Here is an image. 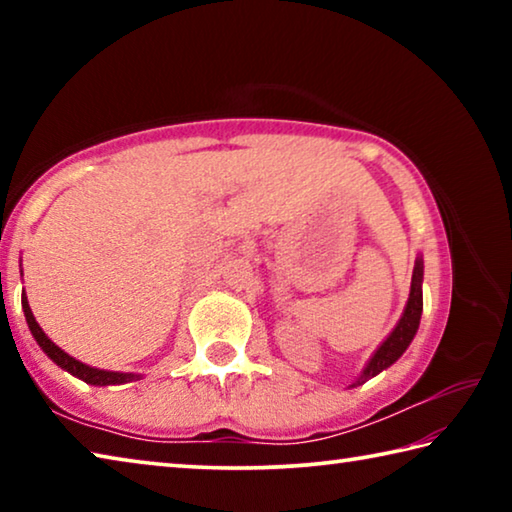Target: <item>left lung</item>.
<instances>
[{
	"instance_id": "1",
	"label": "left lung",
	"mask_w": 512,
	"mask_h": 512,
	"mask_svg": "<svg viewBox=\"0 0 512 512\" xmlns=\"http://www.w3.org/2000/svg\"><path fill=\"white\" fill-rule=\"evenodd\" d=\"M420 316H422V259L415 262L413 268V280H411V293H409V302H406V309L400 318V323L391 332V336L379 345V350L375 352V357L368 361L363 375L354 381L352 386H361L363 381H368L370 377H375L377 372L391 366L397 359L402 357L404 350L409 348V343L413 341L415 332H418L420 325Z\"/></svg>"
}]
</instances>
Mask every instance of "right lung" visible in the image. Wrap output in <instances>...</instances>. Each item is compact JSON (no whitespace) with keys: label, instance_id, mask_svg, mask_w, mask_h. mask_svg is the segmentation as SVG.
Here are the masks:
<instances>
[{"label":"right lung","instance_id":"right-lung-1","mask_svg":"<svg viewBox=\"0 0 512 512\" xmlns=\"http://www.w3.org/2000/svg\"><path fill=\"white\" fill-rule=\"evenodd\" d=\"M22 309H24V316H27V323H29V329H31L33 339L38 341L40 348L47 352V357L54 359L60 368H65L67 372H72V375H76L79 379L88 381V384H94V386L126 384V381L140 379V375H131V372H108V370L90 368V366H85V363L76 361L74 357H69L67 352L60 350L58 345H56L54 341H51L45 332H42L40 325L36 323V318H33V314H31V307H29L27 298H24V293H22Z\"/></svg>","mask_w":512,"mask_h":512}]
</instances>
